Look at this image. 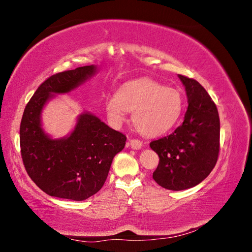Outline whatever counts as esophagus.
Returning a JSON list of instances; mask_svg holds the SVG:
<instances>
[{
	"instance_id": "34e87169",
	"label": "esophagus",
	"mask_w": 252,
	"mask_h": 252,
	"mask_svg": "<svg viewBox=\"0 0 252 252\" xmlns=\"http://www.w3.org/2000/svg\"><path fill=\"white\" fill-rule=\"evenodd\" d=\"M128 146L134 150H139L142 148L143 145H142V142L139 140H130L128 142Z\"/></svg>"
}]
</instances>
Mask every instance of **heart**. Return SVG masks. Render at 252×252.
<instances>
[{
	"instance_id": "heart-1",
	"label": "heart",
	"mask_w": 252,
	"mask_h": 252,
	"mask_svg": "<svg viewBox=\"0 0 252 252\" xmlns=\"http://www.w3.org/2000/svg\"><path fill=\"white\" fill-rule=\"evenodd\" d=\"M105 108L112 124H122L126 112H132V123L138 131L156 136L177 123L183 109V97L177 89L142 78L124 84L117 95L107 98Z\"/></svg>"
}]
</instances>
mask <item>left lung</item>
I'll list each match as a JSON object with an SVG mask.
<instances>
[{
	"label": "left lung",
	"instance_id": "obj_1",
	"mask_svg": "<svg viewBox=\"0 0 252 252\" xmlns=\"http://www.w3.org/2000/svg\"><path fill=\"white\" fill-rule=\"evenodd\" d=\"M188 107L183 124L150 143L159 163L152 178L163 188L185 190L200 184L215 168L220 150V119L216 104L199 82L178 75Z\"/></svg>",
	"mask_w": 252,
	"mask_h": 252
}]
</instances>
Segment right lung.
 Here are the masks:
<instances>
[{
	"instance_id": "add662e5",
	"label": "right lung",
	"mask_w": 252,
	"mask_h": 252,
	"mask_svg": "<svg viewBox=\"0 0 252 252\" xmlns=\"http://www.w3.org/2000/svg\"><path fill=\"white\" fill-rule=\"evenodd\" d=\"M97 72L96 65L78 67L52 75L36 89L25 107L20 144L25 169L36 186L50 196L84 201L100 190L113 158L123 150L126 136L89 111L80 113L72 130L53 138L43 127L45 106L67 94Z\"/></svg>"
}]
</instances>
